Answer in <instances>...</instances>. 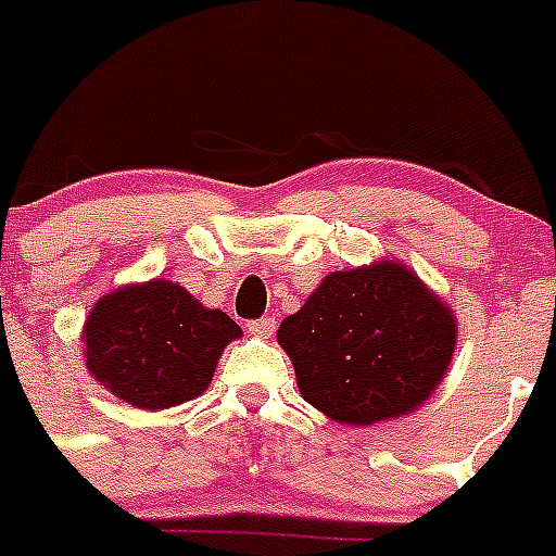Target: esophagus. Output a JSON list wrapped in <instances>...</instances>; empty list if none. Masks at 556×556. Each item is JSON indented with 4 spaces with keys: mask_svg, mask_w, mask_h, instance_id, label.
Returning a JSON list of instances; mask_svg holds the SVG:
<instances>
[{
    "mask_svg": "<svg viewBox=\"0 0 556 556\" xmlns=\"http://www.w3.org/2000/svg\"><path fill=\"white\" fill-rule=\"evenodd\" d=\"M273 330H275V319L262 317V319H253V323H248V333L256 336V339H269V336H273Z\"/></svg>",
    "mask_w": 556,
    "mask_h": 556,
    "instance_id": "obj_1",
    "label": "esophagus"
}]
</instances>
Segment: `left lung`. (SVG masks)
<instances>
[{
    "label": "left lung",
    "mask_w": 556,
    "mask_h": 556,
    "mask_svg": "<svg viewBox=\"0 0 556 556\" xmlns=\"http://www.w3.org/2000/svg\"><path fill=\"white\" fill-rule=\"evenodd\" d=\"M308 405L366 427L430 400L457 348V317L394 258L336 269L278 328Z\"/></svg>",
    "instance_id": "1"
}]
</instances>
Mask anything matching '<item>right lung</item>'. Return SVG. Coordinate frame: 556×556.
<instances>
[{
    "instance_id": "1",
    "label": "right lung",
    "mask_w": 556,
    "mask_h": 556,
    "mask_svg": "<svg viewBox=\"0 0 556 556\" xmlns=\"http://www.w3.org/2000/svg\"><path fill=\"white\" fill-rule=\"evenodd\" d=\"M233 339H242V328L228 314L167 278L101 294L81 325L90 378L140 410L201 396Z\"/></svg>"
}]
</instances>
